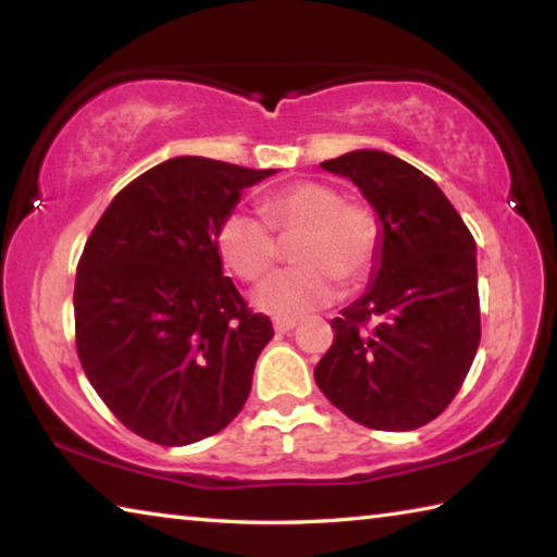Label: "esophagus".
<instances>
[{"mask_svg":"<svg viewBox=\"0 0 557 557\" xmlns=\"http://www.w3.org/2000/svg\"><path fill=\"white\" fill-rule=\"evenodd\" d=\"M272 326H275L277 334H287V332H292V329L297 326V319H275V322H272Z\"/></svg>","mask_w":557,"mask_h":557,"instance_id":"obj_1","label":"esophagus"}]
</instances>
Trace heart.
<instances>
[{
  "label": "heart",
  "mask_w": 557,
  "mask_h": 557,
  "mask_svg": "<svg viewBox=\"0 0 557 557\" xmlns=\"http://www.w3.org/2000/svg\"><path fill=\"white\" fill-rule=\"evenodd\" d=\"M225 213L215 228V250L235 275L260 285L275 270L282 245L295 238L292 258L299 265L280 272L258 292V307L277 319H297L326 307L342 280L361 285L381 250V219L371 203L344 199L326 182H295L272 191L260 206Z\"/></svg>",
  "instance_id": "heart-1"
}]
</instances>
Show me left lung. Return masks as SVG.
<instances>
[{"instance_id":"1","label":"left lung","mask_w":557,"mask_h":557,"mask_svg":"<svg viewBox=\"0 0 557 557\" xmlns=\"http://www.w3.org/2000/svg\"><path fill=\"white\" fill-rule=\"evenodd\" d=\"M322 166L371 201L383 248L371 289L332 322L314 381L366 428H422L455 400L482 338L474 238L442 188L398 157L358 149Z\"/></svg>"}]
</instances>
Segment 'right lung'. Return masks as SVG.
I'll list each match as a JSON object with an SVG mask.
<instances>
[{
    "mask_svg": "<svg viewBox=\"0 0 557 557\" xmlns=\"http://www.w3.org/2000/svg\"><path fill=\"white\" fill-rule=\"evenodd\" d=\"M275 174L176 157L139 174L88 235L75 275V348L110 412L182 447L221 432L248 400L272 338L231 277L215 228L245 186Z\"/></svg>",
    "mask_w": 557,
    "mask_h": 557,
    "instance_id": "obj_1",
    "label": "right lung"
}]
</instances>
